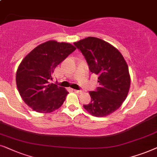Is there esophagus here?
I'll return each mask as SVG.
<instances>
[{
    "label": "esophagus",
    "mask_w": 157,
    "mask_h": 157,
    "mask_svg": "<svg viewBox=\"0 0 157 157\" xmlns=\"http://www.w3.org/2000/svg\"><path fill=\"white\" fill-rule=\"evenodd\" d=\"M74 92H75V93H78V94L82 93V90H74Z\"/></svg>",
    "instance_id": "esophagus-1"
}]
</instances>
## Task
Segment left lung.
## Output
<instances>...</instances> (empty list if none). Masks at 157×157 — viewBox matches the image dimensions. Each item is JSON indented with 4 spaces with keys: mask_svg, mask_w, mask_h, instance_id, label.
<instances>
[{
    "mask_svg": "<svg viewBox=\"0 0 157 157\" xmlns=\"http://www.w3.org/2000/svg\"><path fill=\"white\" fill-rule=\"evenodd\" d=\"M74 45L82 52L91 73L98 76L100 85L89 92L91 102L83 105L85 109L94 116L110 115L128 93L131 79L126 62L116 48L100 39L87 37Z\"/></svg>",
    "mask_w": 157,
    "mask_h": 157,
    "instance_id": "8db88e82",
    "label": "left lung"
}]
</instances>
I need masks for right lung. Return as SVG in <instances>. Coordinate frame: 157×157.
Here are the masks:
<instances>
[{
	"instance_id": "right-lung-1",
	"label": "right lung",
	"mask_w": 157,
	"mask_h": 157,
	"mask_svg": "<svg viewBox=\"0 0 157 157\" xmlns=\"http://www.w3.org/2000/svg\"><path fill=\"white\" fill-rule=\"evenodd\" d=\"M75 49L71 44L48 41L23 59L16 72V85L23 100L33 110L51 113L63 104L69 93L50 81L56 67Z\"/></svg>"
}]
</instances>
